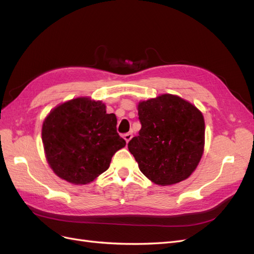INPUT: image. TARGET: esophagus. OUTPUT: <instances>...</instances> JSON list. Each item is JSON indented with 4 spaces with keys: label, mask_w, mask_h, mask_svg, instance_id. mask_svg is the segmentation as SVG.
<instances>
[{
    "label": "esophagus",
    "mask_w": 254,
    "mask_h": 254,
    "mask_svg": "<svg viewBox=\"0 0 254 254\" xmlns=\"http://www.w3.org/2000/svg\"><path fill=\"white\" fill-rule=\"evenodd\" d=\"M131 137H132V133L131 132H128V133L124 134V139H125L126 143H128L130 140H131Z\"/></svg>",
    "instance_id": "1"
}]
</instances>
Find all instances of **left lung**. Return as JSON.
Instances as JSON below:
<instances>
[{"label": "left lung", "instance_id": "8db88e82", "mask_svg": "<svg viewBox=\"0 0 254 254\" xmlns=\"http://www.w3.org/2000/svg\"><path fill=\"white\" fill-rule=\"evenodd\" d=\"M137 114L142 128L128 149L140 171L159 186L189 178L203 153L202 113L179 96L162 94L140 102Z\"/></svg>", "mask_w": 254, "mask_h": 254}]
</instances>
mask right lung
Here are the masks:
<instances>
[{"mask_svg": "<svg viewBox=\"0 0 254 254\" xmlns=\"http://www.w3.org/2000/svg\"><path fill=\"white\" fill-rule=\"evenodd\" d=\"M117 123L105 104L90 97L74 98L53 109L43 122L42 142L54 173L78 186L106 172L114 153L126 145Z\"/></svg>", "mask_w": 254, "mask_h": 254, "instance_id": "add662e5", "label": "right lung"}]
</instances>
